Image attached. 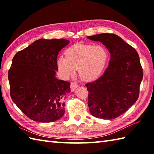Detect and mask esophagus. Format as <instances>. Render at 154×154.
Segmentation results:
<instances>
[{
	"label": "esophagus",
	"mask_w": 154,
	"mask_h": 154,
	"mask_svg": "<svg viewBox=\"0 0 154 154\" xmlns=\"http://www.w3.org/2000/svg\"><path fill=\"white\" fill-rule=\"evenodd\" d=\"M78 87V85L77 83V82H75V81H72L71 83V91L73 92L75 89H76V88Z\"/></svg>",
	"instance_id": "1"
}]
</instances>
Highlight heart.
Returning a JSON list of instances; mask_svg holds the SVG:
<instances>
[{"label":"heart","mask_w":154,"mask_h":154,"mask_svg":"<svg viewBox=\"0 0 154 154\" xmlns=\"http://www.w3.org/2000/svg\"><path fill=\"white\" fill-rule=\"evenodd\" d=\"M65 57L61 56L57 60V67L61 73L66 77L73 75L75 69L81 79L94 81L99 78L105 69L109 54L100 45L77 44L65 51Z\"/></svg>","instance_id":"heart-1"}]
</instances>
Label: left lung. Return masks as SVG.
<instances>
[{
	"label": "left lung",
	"mask_w": 154,
	"mask_h": 154,
	"mask_svg": "<svg viewBox=\"0 0 154 154\" xmlns=\"http://www.w3.org/2000/svg\"><path fill=\"white\" fill-rule=\"evenodd\" d=\"M100 42L109 50L110 60L104 74L85 84L89 91L88 106L98 119H113L124 114L138 100L143 70L138 52L113 34L87 37Z\"/></svg>",
	"instance_id": "8db88e82"
}]
</instances>
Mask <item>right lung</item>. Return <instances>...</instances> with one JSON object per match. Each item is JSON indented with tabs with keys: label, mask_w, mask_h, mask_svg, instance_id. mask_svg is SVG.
<instances>
[{
	"label": "right lung",
	"mask_w": 154,
	"mask_h": 154,
	"mask_svg": "<svg viewBox=\"0 0 154 154\" xmlns=\"http://www.w3.org/2000/svg\"><path fill=\"white\" fill-rule=\"evenodd\" d=\"M69 41L40 39L12 59L8 71L10 94L16 105L29 119L55 122L63 116L65 94L70 83L55 77L59 52Z\"/></svg>",
	"instance_id": "add662e5"
}]
</instances>
